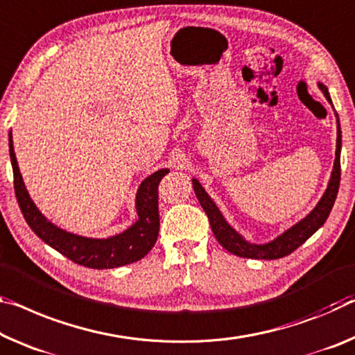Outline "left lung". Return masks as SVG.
Instances as JSON below:
<instances>
[{"label": "left lung", "instance_id": "8db88e82", "mask_svg": "<svg viewBox=\"0 0 355 355\" xmlns=\"http://www.w3.org/2000/svg\"><path fill=\"white\" fill-rule=\"evenodd\" d=\"M320 92L324 93V96L327 98L329 103L331 104L330 94L327 87L322 82L318 83ZM336 115V114H335ZM336 151H335V162H334V171H331L330 182L327 184V189L322 194V198L318 202V205L313 208L308 215L299 221L294 226L284 230L283 234L278 235L277 239L268 241V243H251L246 240L243 235H240L230 224L224 219L223 213L219 211L215 202L211 200L210 196L207 194V191L202 188L199 180L193 178V188L194 193L198 196L202 208L207 213L208 221L213 234H215L216 240L223 248H226L229 252H232L235 256L240 257H250V259H281L284 256L291 254L292 251H295L299 246H302L305 241L316 232V230L327 221V218L331 211V207L335 204L336 194H338L340 188V178H341V166H340V155H341V128L340 120L336 115Z\"/></svg>", "mask_w": 355, "mask_h": 355}]
</instances>
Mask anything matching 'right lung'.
<instances>
[{
    "label": "right lung",
    "mask_w": 355,
    "mask_h": 355,
    "mask_svg": "<svg viewBox=\"0 0 355 355\" xmlns=\"http://www.w3.org/2000/svg\"><path fill=\"white\" fill-rule=\"evenodd\" d=\"M9 155L14 171L15 198L28 226L39 239L46 241L61 254L72 262L88 268H116L128 263L137 262L147 256L153 248L159 234V211H157V184L162 177L168 173V168H159L140 183L136 196L137 221L121 234L107 239H88L82 235L71 234L55 226L52 221L39 211L31 200L21 178L17 157L14 153L12 134L9 132Z\"/></svg>",
    "instance_id": "right-lung-1"
}]
</instances>
